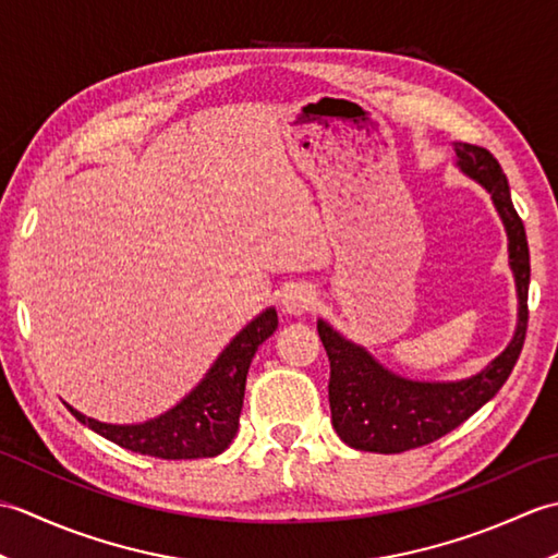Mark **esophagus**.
<instances>
[{
	"mask_svg": "<svg viewBox=\"0 0 558 558\" xmlns=\"http://www.w3.org/2000/svg\"><path fill=\"white\" fill-rule=\"evenodd\" d=\"M282 312L286 314H304V312H312L316 306V292L312 286H306V282H294L286 292H282Z\"/></svg>",
	"mask_w": 558,
	"mask_h": 558,
	"instance_id": "1",
	"label": "esophagus"
}]
</instances>
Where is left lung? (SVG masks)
<instances>
[{
  "instance_id": "left-lung-1",
  "label": "left lung",
  "mask_w": 558,
  "mask_h": 558,
  "mask_svg": "<svg viewBox=\"0 0 558 558\" xmlns=\"http://www.w3.org/2000/svg\"><path fill=\"white\" fill-rule=\"evenodd\" d=\"M456 165L470 180L480 182L492 201L508 234V266L513 270L518 292V326L499 357L484 369L460 381H412L378 364L362 345L342 338L324 318L318 336L330 362V422L348 446L372 453H402L436 441L472 417L489 402L511 376L527 330L530 248L525 225L513 208L511 189L487 148L453 144Z\"/></svg>"
}]
</instances>
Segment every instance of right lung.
<instances>
[{
    "mask_svg": "<svg viewBox=\"0 0 558 558\" xmlns=\"http://www.w3.org/2000/svg\"><path fill=\"white\" fill-rule=\"evenodd\" d=\"M276 328L278 314L268 306L230 340V345L218 354V360L192 393L156 420L141 424H105L86 417L71 405L66 408L81 424L134 453L162 460L213 458L232 444L240 426L248 364L260 342L270 338Z\"/></svg>",
    "mask_w": 558,
    "mask_h": 558,
    "instance_id": "obj_1",
    "label": "right lung"
}]
</instances>
